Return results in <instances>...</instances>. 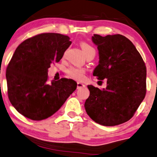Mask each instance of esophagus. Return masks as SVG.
<instances>
[{
  "mask_svg": "<svg viewBox=\"0 0 157 157\" xmlns=\"http://www.w3.org/2000/svg\"><path fill=\"white\" fill-rule=\"evenodd\" d=\"M83 87H85V85H84L83 83H80V82H78V83H77V89L83 88Z\"/></svg>",
  "mask_w": 157,
  "mask_h": 157,
  "instance_id": "34e87169",
  "label": "esophagus"
}]
</instances>
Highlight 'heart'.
Instances as JSON below:
<instances>
[{"label":"heart","mask_w":157,"mask_h":157,"mask_svg":"<svg viewBox=\"0 0 157 157\" xmlns=\"http://www.w3.org/2000/svg\"><path fill=\"white\" fill-rule=\"evenodd\" d=\"M81 47L83 52H85L86 55H88L90 53H95V50L93 46L87 43H82ZM67 74L71 78L75 79L77 81H81L84 78L85 76V70L79 67H71L67 70Z\"/></svg>","instance_id":"obj_1"}]
</instances>
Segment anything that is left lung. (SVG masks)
Segmentation results:
<instances>
[{
  "mask_svg": "<svg viewBox=\"0 0 157 157\" xmlns=\"http://www.w3.org/2000/svg\"><path fill=\"white\" fill-rule=\"evenodd\" d=\"M100 61L93 71L99 80L107 78L101 90L88 86L87 114L94 121L114 126L130 120L146 95L147 69L143 57L128 38L121 34L102 36L94 34Z\"/></svg>",
  "mask_w": 157,
  "mask_h": 157,
  "instance_id": "8db88e82",
  "label": "left lung"
}]
</instances>
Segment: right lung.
I'll return each mask as SVG.
<instances>
[{
    "mask_svg": "<svg viewBox=\"0 0 157 157\" xmlns=\"http://www.w3.org/2000/svg\"><path fill=\"white\" fill-rule=\"evenodd\" d=\"M68 36L43 33L19 45L6 69L8 95L21 115L33 121L51 117L76 89L72 79L49 82L48 69L71 45Z\"/></svg>",
    "mask_w": 157,
    "mask_h": 157,
    "instance_id": "add662e5",
    "label": "right lung"
}]
</instances>
